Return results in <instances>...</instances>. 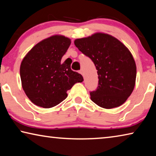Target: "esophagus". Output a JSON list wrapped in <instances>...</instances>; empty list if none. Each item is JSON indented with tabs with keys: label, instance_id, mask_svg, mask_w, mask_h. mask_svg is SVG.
Returning <instances> with one entry per match:
<instances>
[{
	"label": "esophagus",
	"instance_id": "1",
	"mask_svg": "<svg viewBox=\"0 0 156 156\" xmlns=\"http://www.w3.org/2000/svg\"><path fill=\"white\" fill-rule=\"evenodd\" d=\"M79 73H80V74H82L83 76V74H84V73H83V69H80V71H79Z\"/></svg>",
	"mask_w": 156,
	"mask_h": 156
}]
</instances>
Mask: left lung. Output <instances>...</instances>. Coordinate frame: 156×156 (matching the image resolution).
<instances>
[{
  "label": "left lung",
  "mask_w": 156,
  "mask_h": 156,
  "mask_svg": "<svg viewBox=\"0 0 156 156\" xmlns=\"http://www.w3.org/2000/svg\"><path fill=\"white\" fill-rule=\"evenodd\" d=\"M76 47L94 62L98 86L90 92L91 100L99 107L112 109L122 105L133 91L136 65L129 49L115 37L95 33L74 41Z\"/></svg>",
  "instance_id": "1"
}]
</instances>
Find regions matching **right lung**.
Returning a JSON list of instances; mask_svg holds the SVG:
<instances>
[{
  "instance_id": "right-lung-1",
  "label": "right lung",
  "mask_w": 156,
  "mask_h": 156,
  "mask_svg": "<svg viewBox=\"0 0 156 156\" xmlns=\"http://www.w3.org/2000/svg\"><path fill=\"white\" fill-rule=\"evenodd\" d=\"M71 39L54 35L39 42L23 59L20 67L22 87L34 105L51 108L67 97V91L81 74L71 69V63L61 62L71 44Z\"/></svg>"
}]
</instances>
